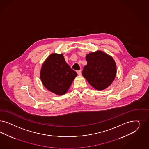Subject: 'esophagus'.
<instances>
[{"label":"esophagus","mask_w":149,"mask_h":149,"mask_svg":"<svg viewBox=\"0 0 149 149\" xmlns=\"http://www.w3.org/2000/svg\"><path fill=\"white\" fill-rule=\"evenodd\" d=\"M76 72H77V74H79V75H81V73H82V71H81V70L77 71Z\"/></svg>","instance_id":"34e87169"}]
</instances>
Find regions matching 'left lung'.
<instances>
[{
    "mask_svg": "<svg viewBox=\"0 0 149 149\" xmlns=\"http://www.w3.org/2000/svg\"><path fill=\"white\" fill-rule=\"evenodd\" d=\"M87 65L82 74L91 86L97 90H104L113 82L116 74V66L112 58L101 51L86 56Z\"/></svg>",
    "mask_w": 149,
    "mask_h": 149,
    "instance_id": "left-lung-1",
    "label": "left lung"
}]
</instances>
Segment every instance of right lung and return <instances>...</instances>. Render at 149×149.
Returning <instances> with one entry per match:
<instances>
[{"mask_svg":"<svg viewBox=\"0 0 149 149\" xmlns=\"http://www.w3.org/2000/svg\"><path fill=\"white\" fill-rule=\"evenodd\" d=\"M77 73L67 65L63 54H52L42 66L40 79L49 91L63 95L71 86Z\"/></svg>","mask_w":149,"mask_h":149,"instance_id":"1","label":"right lung"}]
</instances>
